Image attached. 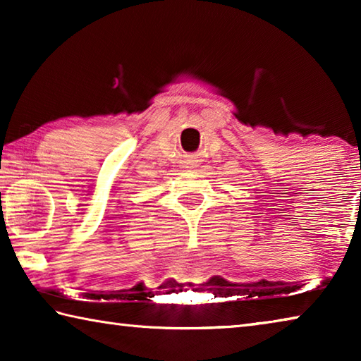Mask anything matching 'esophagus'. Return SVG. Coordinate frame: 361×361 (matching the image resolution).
<instances>
[{"label": "esophagus", "mask_w": 361, "mask_h": 361, "mask_svg": "<svg viewBox=\"0 0 361 361\" xmlns=\"http://www.w3.org/2000/svg\"><path fill=\"white\" fill-rule=\"evenodd\" d=\"M185 166H186V169H192V167L197 166V161H195V159H186Z\"/></svg>", "instance_id": "34e87169"}]
</instances>
